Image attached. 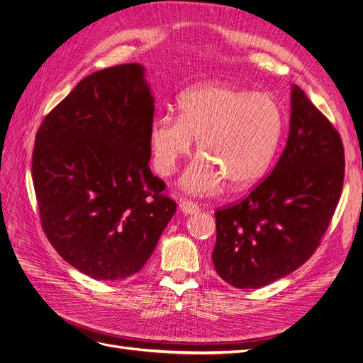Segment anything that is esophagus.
I'll use <instances>...</instances> for the list:
<instances>
[{
  "instance_id": "esophagus-1",
  "label": "esophagus",
  "mask_w": 363,
  "mask_h": 363,
  "mask_svg": "<svg viewBox=\"0 0 363 363\" xmlns=\"http://www.w3.org/2000/svg\"><path fill=\"white\" fill-rule=\"evenodd\" d=\"M180 211L184 213V215H195L199 213L201 208L200 206L194 203V201H189V200H182L180 201Z\"/></svg>"
}]
</instances>
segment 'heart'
<instances>
[{
  "instance_id": "b5f03b06",
  "label": "heart",
  "mask_w": 363,
  "mask_h": 363,
  "mask_svg": "<svg viewBox=\"0 0 363 363\" xmlns=\"http://www.w3.org/2000/svg\"><path fill=\"white\" fill-rule=\"evenodd\" d=\"M179 106V116L160 115L150 128L152 162L160 175H171L189 156L194 138L203 156L183 174L186 191L215 194L225 180L233 188H247L263 177L284 127L281 107L271 95L211 83L186 92Z\"/></svg>"
}]
</instances>
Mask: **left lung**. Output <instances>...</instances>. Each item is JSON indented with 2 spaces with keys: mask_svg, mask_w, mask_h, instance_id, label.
I'll use <instances>...</instances> for the list:
<instances>
[{
  "mask_svg": "<svg viewBox=\"0 0 363 363\" xmlns=\"http://www.w3.org/2000/svg\"><path fill=\"white\" fill-rule=\"evenodd\" d=\"M289 127L268 177L244 200L215 212L213 267L239 289L267 286L309 260L342 192V139L295 84Z\"/></svg>",
  "mask_w": 363,
  "mask_h": 363,
  "instance_id": "8db88e82",
  "label": "left lung"
}]
</instances>
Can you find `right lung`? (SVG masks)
Wrapping results in <instances>:
<instances>
[{"instance_id": "1", "label": "right lung", "mask_w": 363, "mask_h": 363, "mask_svg": "<svg viewBox=\"0 0 363 363\" xmlns=\"http://www.w3.org/2000/svg\"><path fill=\"white\" fill-rule=\"evenodd\" d=\"M152 116L144 67L125 63L87 75L36 133L31 175L43 232L95 280L136 274L177 208L148 167Z\"/></svg>"}]
</instances>
